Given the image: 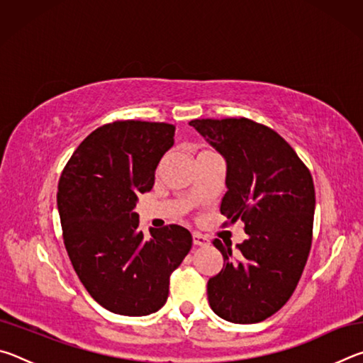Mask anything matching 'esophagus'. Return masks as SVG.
I'll list each match as a JSON object with an SVG mask.
<instances>
[{"mask_svg":"<svg viewBox=\"0 0 363 363\" xmlns=\"http://www.w3.org/2000/svg\"><path fill=\"white\" fill-rule=\"evenodd\" d=\"M192 240L195 247H206V245L210 243L205 235H201V233H196V232L192 233Z\"/></svg>","mask_w":363,"mask_h":363,"instance_id":"esophagus-1","label":"esophagus"}]
</instances>
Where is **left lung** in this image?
Returning a JSON list of instances; mask_svg holds the SVG:
<instances>
[{
    "mask_svg": "<svg viewBox=\"0 0 363 363\" xmlns=\"http://www.w3.org/2000/svg\"><path fill=\"white\" fill-rule=\"evenodd\" d=\"M225 160L227 192L220 213L245 223L247 240L224 257L208 280L214 314L232 323H257L284 307L303 274L312 243L315 190L309 169L290 144L248 118L189 123Z\"/></svg>",
    "mask_w": 363,
    "mask_h": 363,
    "instance_id": "1",
    "label": "left lung"
}]
</instances>
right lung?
<instances>
[{"mask_svg": "<svg viewBox=\"0 0 363 363\" xmlns=\"http://www.w3.org/2000/svg\"><path fill=\"white\" fill-rule=\"evenodd\" d=\"M168 123L115 121L73 152L59 181L57 210L72 266L86 290L113 314L143 317L162 309L169 275L192 248L181 225L139 230L138 196L155 182L174 144Z\"/></svg>", "mask_w": 363, "mask_h": 363, "instance_id": "right-lung-1", "label": "right lung"}]
</instances>
